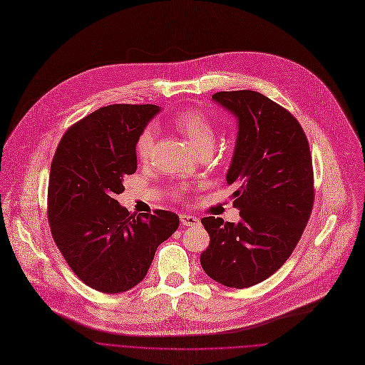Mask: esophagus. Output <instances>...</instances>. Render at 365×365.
<instances>
[{"mask_svg": "<svg viewBox=\"0 0 365 365\" xmlns=\"http://www.w3.org/2000/svg\"><path fill=\"white\" fill-rule=\"evenodd\" d=\"M180 222L183 225H189V227H196L200 225V218H196L193 215H187V214H180Z\"/></svg>", "mask_w": 365, "mask_h": 365, "instance_id": "obj_1", "label": "esophagus"}]
</instances>
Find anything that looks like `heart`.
I'll list each match as a JSON object with an SVG mask.
<instances>
[{
  "label": "heart",
  "mask_w": 365,
  "mask_h": 365,
  "mask_svg": "<svg viewBox=\"0 0 365 365\" xmlns=\"http://www.w3.org/2000/svg\"><path fill=\"white\" fill-rule=\"evenodd\" d=\"M173 128L187 140V143L201 153L204 150H212L215 144V128L208 116L200 110L187 109L178 113L172 119ZM154 147V132L151 128H145L140 132L135 141V153L141 160H148Z\"/></svg>",
  "instance_id": "obj_1"
}]
</instances>
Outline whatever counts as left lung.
<instances>
[{"mask_svg":"<svg viewBox=\"0 0 365 365\" xmlns=\"http://www.w3.org/2000/svg\"><path fill=\"white\" fill-rule=\"evenodd\" d=\"M212 101L237 119L225 179L240 221L201 220L211 239L201 267L218 284L247 288L274 275L303 235L314 201L312 155L302 125L267 96L220 91Z\"/></svg>","mask_w":365,"mask_h":365,"instance_id":"left-lung-1","label":"left lung"}]
</instances>
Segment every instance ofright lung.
<instances>
[{"instance_id":"add662e5","label":"right lung","mask_w":365,"mask_h":365,"mask_svg":"<svg viewBox=\"0 0 365 365\" xmlns=\"http://www.w3.org/2000/svg\"><path fill=\"white\" fill-rule=\"evenodd\" d=\"M161 110L155 105H110L74 123L51 165L48 218L52 237L73 272L106 294L134 288L158 245L179 227L175 212H129L115 197L137 170L135 141Z\"/></svg>"}]
</instances>
